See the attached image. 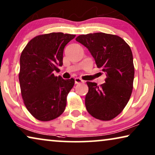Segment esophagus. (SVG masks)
Instances as JSON below:
<instances>
[{"label":"esophagus","instance_id":"esophagus-1","mask_svg":"<svg viewBox=\"0 0 155 155\" xmlns=\"http://www.w3.org/2000/svg\"><path fill=\"white\" fill-rule=\"evenodd\" d=\"M84 81L83 79H81V78H75V84H84Z\"/></svg>","mask_w":155,"mask_h":155}]
</instances>
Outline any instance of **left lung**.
Here are the masks:
<instances>
[{"instance_id":"8db88e82","label":"left lung","mask_w":155,"mask_h":155,"mask_svg":"<svg viewBox=\"0 0 155 155\" xmlns=\"http://www.w3.org/2000/svg\"><path fill=\"white\" fill-rule=\"evenodd\" d=\"M76 40L87 47L97 67L106 74V82L100 86L86 82V110L95 118L110 120L122 112L133 91L135 68L130 47L120 37L104 32L81 35Z\"/></svg>"}]
</instances>
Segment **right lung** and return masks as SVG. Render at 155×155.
Segmentation results:
<instances>
[{
    "instance_id": "1",
    "label": "right lung",
    "mask_w": 155,
    "mask_h": 155,
    "mask_svg": "<svg viewBox=\"0 0 155 155\" xmlns=\"http://www.w3.org/2000/svg\"><path fill=\"white\" fill-rule=\"evenodd\" d=\"M75 35L51 32L32 38L22 50L20 59L19 81L22 98L30 114L41 121H49L62 114L67 97L74 79L56 76L63 64L66 45Z\"/></svg>"
}]
</instances>
